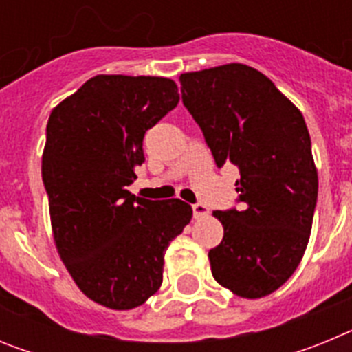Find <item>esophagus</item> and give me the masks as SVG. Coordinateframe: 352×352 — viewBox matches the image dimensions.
Masks as SVG:
<instances>
[{
	"instance_id": "obj_1",
	"label": "esophagus",
	"mask_w": 352,
	"mask_h": 352,
	"mask_svg": "<svg viewBox=\"0 0 352 352\" xmlns=\"http://www.w3.org/2000/svg\"><path fill=\"white\" fill-rule=\"evenodd\" d=\"M192 210H194L195 219H203V217H206V214L210 213V210H208L206 204H201V203L194 204V206H192Z\"/></svg>"
}]
</instances>
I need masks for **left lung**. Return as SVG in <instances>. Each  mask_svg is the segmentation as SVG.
Instances as JSON below:
<instances>
[{
	"label": "left lung",
	"instance_id": "8db88e82",
	"mask_svg": "<svg viewBox=\"0 0 352 352\" xmlns=\"http://www.w3.org/2000/svg\"><path fill=\"white\" fill-rule=\"evenodd\" d=\"M179 82L217 166L239 169L241 208L213 211L223 226L208 254L213 278L236 296H268L296 272L312 231L319 182L303 114L247 65L186 72Z\"/></svg>",
	"mask_w": 352,
	"mask_h": 352
}]
</instances>
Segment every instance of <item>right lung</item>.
I'll use <instances>...</instances> for the list:
<instances>
[{
    "instance_id": "1",
    "label": "right lung",
    "mask_w": 352,
    "mask_h": 352,
    "mask_svg": "<svg viewBox=\"0 0 352 352\" xmlns=\"http://www.w3.org/2000/svg\"><path fill=\"white\" fill-rule=\"evenodd\" d=\"M178 102L167 77L95 76L49 116L42 179L56 248L77 287L107 309L153 296L167 247L192 220L179 199L126 190L144 162L146 130Z\"/></svg>"
}]
</instances>
